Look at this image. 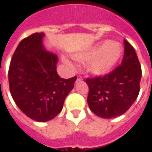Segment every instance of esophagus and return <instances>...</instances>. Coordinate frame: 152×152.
Here are the masks:
<instances>
[{"label": "esophagus", "instance_id": "1", "mask_svg": "<svg viewBox=\"0 0 152 152\" xmlns=\"http://www.w3.org/2000/svg\"><path fill=\"white\" fill-rule=\"evenodd\" d=\"M83 80V77L81 76H77V79H76V81H81Z\"/></svg>", "mask_w": 152, "mask_h": 152}]
</instances>
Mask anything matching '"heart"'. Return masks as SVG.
I'll return each mask as SVG.
<instances>
[{"mask_svg":"<svg viewBox=\"0 0 152 152\" xmlns=\"http://www.w3.org/2000/svg\"><path fill=\"white\" fill-rule=\"evenodd\" d=\"M122 54L119 43L103 41L93 47L86 53L78 56V58L89 59L88 67L91 72L96 75H105L110 72L118 61ZM66 64L72 66V62L67 58H64Z\"/></svg>","mask_w":152,"mask_h":152,"instance_id":"b5f03b06","label":"heart"}]
</instances>
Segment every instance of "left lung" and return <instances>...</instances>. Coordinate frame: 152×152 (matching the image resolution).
<instances>
[{
    "label": "left lung",
    "instance_id": "1",
    "mask_svg": "<svg viewBox=\"0 0 152 152\" xmlns=\"http://www.w3.org/2000/svg\"><path fill=\"white\" fill-rule=\"evenodd\" d=\"M121 65L111 72L86 78L87 103L91 110L103 118L120 116L135 102L140 91L142 68L134 48L124 39Z\"/></svg>",
    "mask_w": 152,
    "mask_h": 152
}]
</instances>
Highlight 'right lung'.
Instances as JSON below:
<instances>
[{"instance_id": "add662e5", "label": "right lung", "mask_w": 152, "mask_h": 152, "mask_svg": "<svg viewBox=\"0 0 152 152\" xmlns=\"http://www.w3.org/2000/svg\"><path fill=\"white\" fill-rule=\"evenodd\" d=\"M43 33L24 39L11 58L8 78L10 94L19 109L37 122L58 115L76 76L63 79L57 72L58 56L43 46Z\"/></svg>"}]
</instances>
